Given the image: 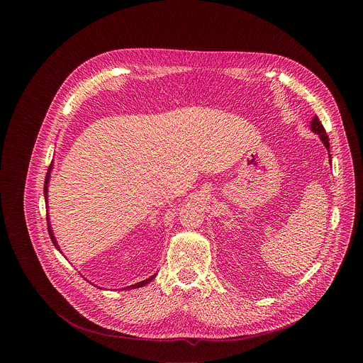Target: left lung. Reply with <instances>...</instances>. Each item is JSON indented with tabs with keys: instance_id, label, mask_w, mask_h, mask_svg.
Here are the masks:
<instances>
[{
	"instance_id": "obj_1",
	"label": "left lung",
	"mask_w": 363,
	"mask_h": 363,
	"mask_svg": "<svg viewBox=\"0 0 363 363\" xmlns=\"http://www.w3.org/2000/svg\"><path fill=\"white\" fill-rule=\"evenodd\" d=\"M311 129L313 133H315V135H318V138L320 140L324 143V145H325V148L328 150L329 154V138L328 135H327V132H325V129H324V126H323V123L320 122L318 120V117L317 116H314V118L311 120ZM329 163H332V159H330V155H329Z\"/></svg>"
}]
</instances>
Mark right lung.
<instances>
[{"label":"right lung","mask_w":363,"mask_h":363,"mask_svg":"<svg viewBox=\"0 0 363 363\" xmlns=\"http://www.w3.org/2000/svg\"><path fill=\"white\" fill-rule=\"evenodd\" d=\"M52 162L50 163V166H49V170H48V174H46V178H45V186H43V194H45V203H46V211L49 209L48 207V191H49V181H50V174H52ZM48 228H49V234H50V240H52V243H54V246H55V249L57 250H60L61 252V249H60V246H58V243H57V240H55V237H54V233H52V225H50V218H49V213H48ZM62 253V252H61ZM154 277H148V279H145V280H143V281H138L136 284H132V286H128V287H125V289H122V290H132V289H138V287H144L145 284H148L150 281H152L154 280ZM101 289V287H99Z\"/></svg>","instance_id":"1"}]
</instances>
